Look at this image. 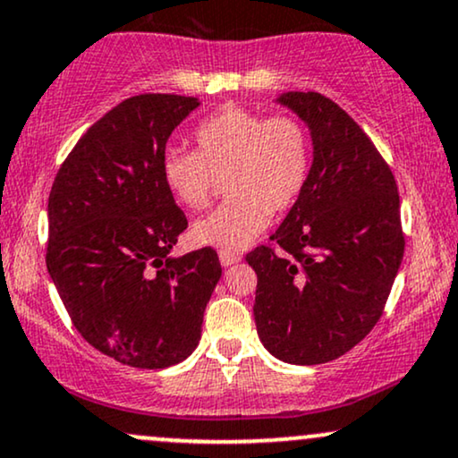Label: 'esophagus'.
<instances>
[{
	"label": "esophagus",
	"mask_w": 458,
	"mask_h": 458,
	"mask_svg": "<svg viewBox=\"0 0 458 458\" xmlns=\"http://www.w3.org/2000/svg\"><path fill=\"white\" fill-rule=\"evenodd\" d=\"M239 260L241 259L236 254H225V251H222V254H219V262H222V267H233Z\"/></svg>",
	"instance_id": "34e87169"
}]
</instances>
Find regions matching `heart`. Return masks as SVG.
Listing matches in <instances>:
<instances>
[{"mask_svg":"<svg viewBox=\"0 0 458 458\" xmlns=\"http://www.w3.org/2000/svg\"><path fill=\"white\" fill-rule=\"evenodd\" d=\"M196 152L167 148L163 185L178 204L199 211L225 178L228 202L193 222L196 245L234 254L265 233L271 213H284L306 187L312 163L308 129L293 115L225 107L198 124Z\"/></svg>","mask_w":458,"mask_h":458,"instance_id":"heart-1","label":"heart"}]
</instances>
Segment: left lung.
<instances>
[{"instance_id":"left-lung-1","label":"left lung","mask_w":458,"mask_h":458,"mask_svg":"<svg viewBox=\"0 0 458 458\" xmlns=\"http://www.w3.org/2000/svg\"><path fill=\"white\" fill-rule=\"evenodd\" d=\"M301 118L312 165L301 196L271 234L282 247L245 256L256 271L260 343L286 364L314 366L344 355L379 320L404 239L392 170L360 124L327 97L276 98Z\"/></svg>"}]
</instances>
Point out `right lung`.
<instances>
[{
  "label": "right lung",
  "mask_w": 458,
  "mask_h": 458,
  "mask_svg": "<svg viewBox=\"0 0 458 458\" xmlns=\"http://www.w3.org/2000/svg\"><path fill=\"white\" fill-rule=\"evenodd\" d=\"M196 107L178 94L127 98L86 131L51 187L47 271L79 334L120 364L187 360L222 277L211 247L170 254L187 217L161 157Z\"/></svg>",
  "instance_id": "1"
}]
</instances>
